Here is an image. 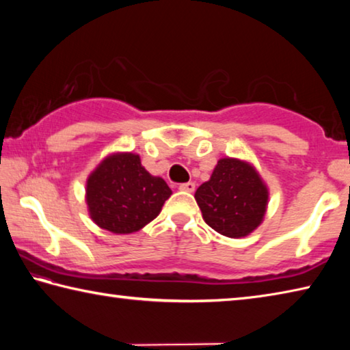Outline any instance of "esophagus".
<instances>
[{
    "label": "esophagus",
    "instance_id": "34e87169",
    "mask_svg": "<svg viewBox=\"0 0 350 350\" xmlns=\"http://www.w3.org/2000/svg\"><path fill=\"white\" fill-rule=\"evenodd\" d=\"M194 188H196V185H194L193 182H187V183H180L179 185V189L180 191H187V193H193Z\"/></svg>",
    "mask_w": 350,
    "mask_h": 350
}]
</instances>
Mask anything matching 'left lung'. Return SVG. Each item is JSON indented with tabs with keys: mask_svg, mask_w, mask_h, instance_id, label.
Segmentation results:
<instances>
[{
	"mask_svg": "<svg viewBox=\"0 0 350 350\" xmlns=\"http://www.w3.org/2000/svg\"><path fill=\"white\" fill-rule=\"evenodd\" d=\"M269 194L267 183L250 162L222 157L210 179L196 189L194 199L215 232L239 239L262 224Z\"/></svg>",
	"mask_w": 350,
	"mask_h": 350,
	"instance_id": "left-lung-1",
	"label": "left lung"
}]
</instances>
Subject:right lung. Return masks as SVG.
Masks as SVG:
<instances>
[{"label":"right lung","instance_id":"right-lung-1","mask_svg":"<svg viewBox=\"0 0 350 350\" xmlns=\"http://www.w3.org/2000/svg\"><path fill=\"white\" fill-rule=\"evenodd\" d=\"M173 191L162 177L148 173L135 152H112L86 179L90 217L114 234L139 232L159 216Z\"/></svg>","mask_w":350,"mask_h":350}]
</instances>
